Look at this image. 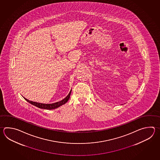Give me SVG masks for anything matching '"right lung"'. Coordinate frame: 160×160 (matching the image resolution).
Wrapping results in <instances>:
<instances>
[{
	"label": "right lung",
	"instance_id": "add662e5",
	"mask_svg": "<svg viewBox=\"0 0 160 160\" xmlns=\"http://www.w3.org/2000/svg\"><path fill=\"white\" fill-rule=\"evenodd\" d=\"M71 91H72V89L71 90V91L69 93L68 95H67V96L65 97L62 100L58 101V102H55V103H52V104H42V103H39V102H36L30 101V100H28V99H27L26 98H24L29 103L35 106H36V107H38V108L51 110V109H56V108H58L59 107L62 106V105L65 104V103L68 101L69 98H70V95H71Z\"/></svg>",
	"mask_w": 160,
	"mask_h": 160
}]
</instances>
